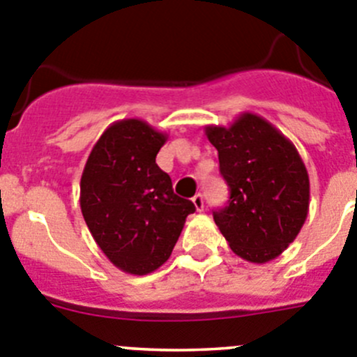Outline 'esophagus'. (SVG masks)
<instances>
[{
	"instance_id": "obj_1",
	"label": "esophagus",
	"mask_w": 357,
	"mask_h": 357,
	"mask_svg": "<svg viewBox=\"0 0 357 357\" xmlns=\"http://www.w3.org/2000/svg\"><path fill=\"white\" fill-rule=\"evenodd\" d=\"M192 202H194L195 210H197V211H202V208H204V199H202V195H201V194L194 195V197H192Z\"/></svg>"
}]
</instances>
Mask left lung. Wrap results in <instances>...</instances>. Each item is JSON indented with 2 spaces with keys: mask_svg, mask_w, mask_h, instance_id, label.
Instances as JSON below:
<instances>
[{
  "mask_svg": "<svg viewBox=\"0 0 357 357\" xmlns=\"http://www.w3.org/2000/svg\"><path fill=\"white\" fill-rule=\"evenodd\" d=\"M218 151L229 201L213 220L231 250L250 263L272 261L304 226L310 210V176L294 144L256 114L231 126H206Z\"/></svg>",
  "mask_w": 357,
  "mask_h": 357,
  "instance_id": "8db88e82",
  "label": "left lung"
}]
</instances>
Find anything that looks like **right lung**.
Instances as JSON below:
<instances>
[{
	"instance_id": "obj_1",
	"label": "right lung",
	"mask_w": 357,
	"mask_h": 357,
	"mask_svg": "<svg viewBox=\"0 0 357 357\" xmlns=\"http://www.w3.org/2000/svg\"><path fill=\"white\" fill-rule=\"evenodd\" d=\"M167 135L140 119L110 124L92 147L79 206L96 243L123 272L146 275L169 259L194 202L156 165Z\"/></svg>"
}]
</instances>
